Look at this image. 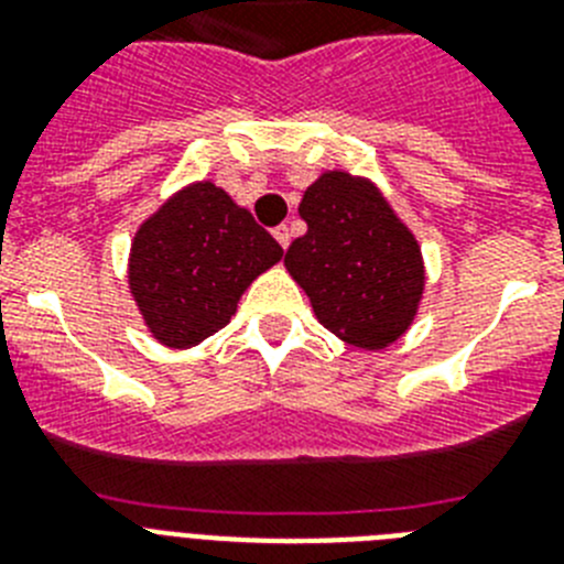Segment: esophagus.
<instances>
[{
	"instance_id": "esophagus-1",
	"label": "esophagus",
	"mask_w": 564,
	"mask_h": 564,
	"mask_svg": "<svg viewBox=\"0 0 564 564\" xmlns=\"http://www.w3.org/2000/svg\"><path fill=\"white\" fill-rule=\"evenodd\" d=\"M273 237H276V242L282 248L291 246V231H288V226H276V228H273Z\"/></svg>"
}]
</instances>
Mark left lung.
I'll return each mask as SVG.
<instances>
[{
	"label": "left lung",
	"mask_w": 564,
	"mask_h": 564,
	"mask_svg": "<svg viewBox=\"0 0 564 564\" xmlns=\"http://www.w3.org/2000/svg\"><path fill=\"white\" fill-rule=\"evenodd\" d=\"M299 217L307 231L291 242L285 268L318 322L361 350L390 347L410 330L426 282L410 228L370 181L347 172L307 186Z\"/></svg>",
	"instance_id": "obj_1"
}]
</instances>
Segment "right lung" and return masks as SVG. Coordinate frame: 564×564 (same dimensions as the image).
Listing matches in <instances>:
<instances>
[{"mask_svg": "<svg viewBox=\"0 0 564 564\" xmlns=\"http://www.w3.org/2000/svg\"><path fill=\"white\" fill-rule=\"evenodd\" d=\"M279 259L282 246L248 208L214 183H192L134 234L129 291L149 333L186 350L223 330L246 288Z\"/></svg>", "mask_w": 564, "mask_h": 564, "instance_id": "1", "label": "right lung"}]
</instances>
